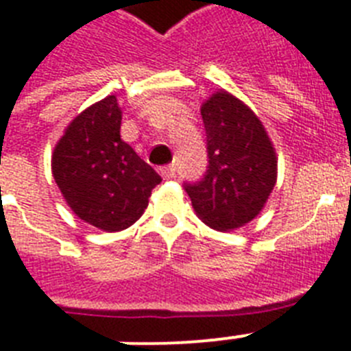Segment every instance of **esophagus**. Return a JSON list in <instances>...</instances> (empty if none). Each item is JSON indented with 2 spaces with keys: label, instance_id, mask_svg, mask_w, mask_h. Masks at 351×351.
I'll list each match as a JSON object with an SVG mask.
<instances>
[{
  "label": "esophagus",
  "instance_id": "esophagus-1",
  "mask_svg": "<svg viewBox=\"0 0 351 351\" xmlns=\"http://www.w3.org/2000/svg\"><path fill=\"white\" fill-rule=\"evenodd\" d=\"M158 173H160L164 178H173V176H175V173H176V166H175V164H169V166H162V167H158Z\"/></svg>",
  "mask_w": 351,
  "mask_h": 351
}]
</instances>
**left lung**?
Wrapping results in <instances>:
<instances>
[{"label":"left lung","mask_w":351,"mask_h":351,"mask_svg":"<svg viewBox=\"0 0 351 351\" xmlns=\"http://www.w3.org/2000/svg\"><path fill=\"white\" fill-rule=\"evenodd\" d=\"M207 138V171L184 184L196 215L216 230L249 223L276 185L278 158L254 111L227 92L202 104Z\"/></svg>","instance_id":"1"}]
</instances>
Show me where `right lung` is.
<instances>
[{"label": "right lung", "instance_id": "obj_1", "mask_svg": "<svg viewBox=\"0 0 351 351\" xmlns=\"http://www.w3.org/2000/svg\"><path fill=\"white\" fill-rule=\"evenodd\" d=\"M115 95L77 115L57 142L52 173L81 220L108 232L128 229L146 210L160 175L121 138Z\"/></svg>", "mask_w": 351, "mask_h": 351}]
</instances>
